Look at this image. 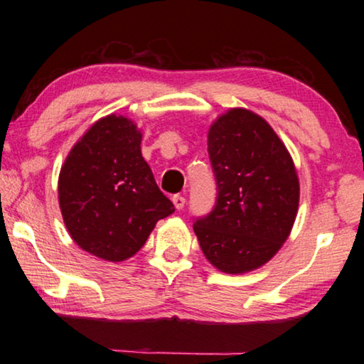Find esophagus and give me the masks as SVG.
I'll return each mask as SVG.
<instances>
[{
    "label": "esophagus",
    "mask_w": 364,
    "mask_h": 364,
    "mask_svg": "<svg viewBox=\"0 0 364 364\" xmlns=\"http://www.w3.org/2000/svg\"><path fill=\"white\" fill-rule=\"evenodd\" d=\"M173 204H175V208L176 210H181V208L184 207V204H186V199H184L183 196H180V194H176V196H173Z\"/></svg>",
    "instance_id": "obj_1"
}]
</instances>
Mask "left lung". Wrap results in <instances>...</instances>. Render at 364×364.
Segmentation results:
<instances>
[{
    "label": "left lung",
    "instance_id": "left-lung-1",
    "mask_svg": "<svg viewBox=\"0 0 364 364\" xmlns=\"http://www.w3.org/2000/svg\"><path fill=\"white\" fill-rule=\"evenodd\" d=\"M207 144L218 193L213 210L194 221V232L215 268L247 273L271 260L291 234L297 171L269 123L247 109L220 115Z\"/></svg>",
    "mask_w": 364,
    "mask_h": 364
}]
</instances>
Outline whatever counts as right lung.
Instances as JSON below:
<instances>
[{
	"label": "right lung",
	"instance_id": "right-lung-1",
	"mask_svg": "<svg viewBox=\"0 0 364 364\" xmlns=\"http://www.w3.org/2000/svg\"><path fill=\"white\" fill-rule=\"evenodd\" d=\"M143 134L123 115H107L86 132L59 173V205L80 247L123 262L143 247L159 220L175 212L141 154Z\"/></svg>",
	"mask_w": 364,
	"mask_h": 364
}]
</instances>
